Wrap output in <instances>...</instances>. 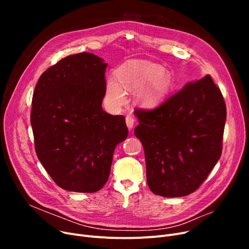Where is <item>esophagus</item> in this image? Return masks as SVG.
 <instances>
[{
	"label": "esophagus",
	"mask_w": 249,
	"mask_h": 249,
	"mask_svg": "<svg viewBox=\"0 0 249 249\" xmlns=\"http://www.w3.org/2000/svg\"><path fill=\"white\" fill-rule=\"evenodd\" d=\"M126 124H127L128 129L131 130V129L133 128V126H134V119H133V117L127 116V117H126Z\"/></svg>",
	"instance_id": "1"
}]
</instances>
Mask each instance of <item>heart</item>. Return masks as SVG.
<instances>
[{"mask_svg": "<svg viewBox=\"0 0 249 249\" xmlns=\"http://www.w3.org/2000/svg\"><path fill=\"white\" fill-rule=\"evenodd\" d=\"M116 78H109L105 96L109 105L119 107L125 102V90L142 87L136 94V102L143 107L158 106L174 89V77L160 64L130 60L116 70Z\"/></svg>", "mask_w": 249, "mask_h": 249, "instance_id": "obj_1", "label": "heart"}]
</instances>
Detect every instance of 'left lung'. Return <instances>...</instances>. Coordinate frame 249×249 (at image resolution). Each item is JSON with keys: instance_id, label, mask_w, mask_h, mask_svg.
Masks as SVG:
<instances>
[{"instance_id": "left-lung-1", "label": "left lung", "mask_w": 249, "mask_h": 249, "mask_svg": "<svg viewBox=\"0 0 249 249\" xmlns=\"http://www.w3.org/2000/svg\"><path fill=\"white\" fill-rule=\"evenodd\" d=\"M135 115L150 191L165 198L195 192L222 153L226 106L212 77L190 82L160 107Z\"/></svg>"}]
</instances>
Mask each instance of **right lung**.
<instances>
[{
  "mask_svg": "<svg viewBox=\"0 0 249 249\" xmlns=\"http://www.w3.org/2000/svg\"><path fill=\"white\" fill-rule=\"evenodd\" d=\"M107 63L89 52L67 56L39 77L32 100L35 150L61 189L95 193L106 184L125 117L105 112Z\"/></svg>",
  "mask_w": 249,
  "mask_h": 249,
  "instance_id": "1",
  "label": "right lung"
}]
</instances>
